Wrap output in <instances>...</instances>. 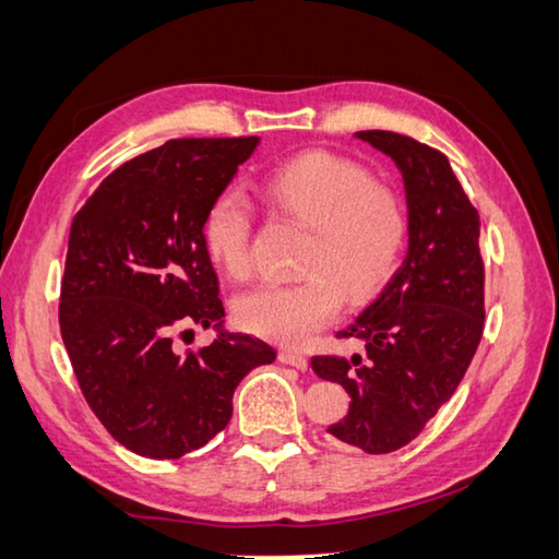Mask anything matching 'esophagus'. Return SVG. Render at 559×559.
Here are the masks:
<instances>
[{"instance_id": "1", "label": "esophagus", "mask_w": 559, "mask_h": 559, "mask_svg": "<svg viewBox=\"0 0 559 559\" xmlns=\"http://www.w3.org/2000/svg\"><path fill=\"white\" fill-rule=\"evenodd\" d=\"M278 359H281L283 364H290V367H296V369H300V371H306V369H308V359L302 357L300 352L281 349V352H278Z\"/></svg>"}]
</instances>
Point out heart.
<instances>
[{
	"instance_id": "b5f03b06",
	"label": "heart",
	"mask_w": 559,
	"mask_h": 559,
	"mask_svg": "<svg viewBox=\"0 0 559 559\" xmlns=\"http://www.w3.org/2000/svg\"><path fill=\"white\" fill-rule=\"evenodd\" d=\"M269 205L308 227L300 249L302 278L259 286L235 302L241 328L281 344H306L337 318L344 296H377L399 269L408 241V205L391 182L371 178L357 160L332 151H306L261 178ZM253 212L237 190L212 198L202 239L217 266L235 278L251 271Z\"/></svg>"
}]
</instances>
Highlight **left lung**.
Masks as SVG:
<instances>
[{"label": "left lung", "mask_w": 559, "mask_h": 559, "mask_svg": "<svg viewBox=\"0 0 559 559\" xmlns=\"http://www.w3.org/2000/svg\"><path fill=\"white\" fill-rule=\"evenodd\" d=\"M401 168L408 198V253L381 296L340 340L364 354L312 357V371L342 383L349 413L328 428L369 454L418 438L464 379L484 334L479 212L448 156L395 131H357Z\"/></svg>", "instance_id": "left-lung-1"}]
</instances>
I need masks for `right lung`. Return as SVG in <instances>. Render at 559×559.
<instances>
[{
    "label": "right lung",
    "mask_w": 559,
    "mask_h": 559,
    "mask_svg": "<svg viewBox=\"0 0 559 559\" xmlns=\"http://www.w3.org/2000/svg\"><path fill=\"white\" fill-rule=\"evenodd\" d=\"M257 144L170 139L111 170L70 225L60 334L97 420L141 456L207 444L227 428L239 381L276 359L251 334L176 349V334L225 318L202 219Z\"/></svg>",
    "instance_id": "add662e5"
}]
</instances>
